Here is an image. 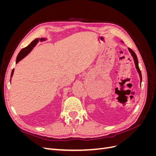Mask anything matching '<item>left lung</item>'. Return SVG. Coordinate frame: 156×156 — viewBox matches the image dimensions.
<instances>
[{
    "label": "left lung",
    "instance_id": "obj_1",
    "mask_svg": "<svg viewBox=\"0 0 156 156\" xmlns=\"http://www.w3.org/2000/svg\"><path fill=\"white\" fill-rule=\"evenodd\" d=\"M128 49H129V52L131 53V54L132 56H133V59H134L136 68V69H137V72H138V73H139L140 78V81H142V75H141V72H140V70L139 67V64H138V59H137V57H136V54L135 53V52H134L133 50L131 49L130 48H128Z\"/></svg>",
    "mask_w": 156,
    "mask_h": 156
}]
</instances>
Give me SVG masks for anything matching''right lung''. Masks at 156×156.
<instances>
[{"mask_svg":"<svg viewBox=\"0 0 156 156\" xmlns=\"http://www.w3.org/2000/svg\"><path fill=\"white\" fill-rule=\"evenodd\" d=\"M45 40V38H36L34 40H33L31 43L28 45L27 47H26V48H23L21 50V51L19 53L17 56V58H16V64L18 63L21 60H22L23 58L25 57V56H26L28 54H29L30 51L33 49V48L37 44V42H38L39 41H44ZM13 72H14V69H13L12 72V73H11V77H12L13 76ZM10 81H11V79H10Z\"/></svg>","mask_w":156,"mask_h":156,"instance_id":"right-lung-1","label":"right lung"}]
</instances>
